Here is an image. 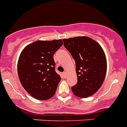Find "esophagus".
<instances>
[{
    "label": "esophagus",
    "instance_id": "obj_1",
    "mask_svg": "<svg viewBox=\"0 0 127 127\" xmlns=\"http://www.w3.org/2000/svg\"><path fill=\"white\" fill-rule=\"evenodd\" d=\"M66 71H64V72H63V75L64 76H66Z\"/></svg>",
    "mask_w": 127,
    "mask_h": 127
}]
</instances>
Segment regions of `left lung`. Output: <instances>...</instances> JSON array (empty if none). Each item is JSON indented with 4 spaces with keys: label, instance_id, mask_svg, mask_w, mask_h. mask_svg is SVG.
Listing matches in <instances>:
<instances>
[{
    "label": "left lung",
    "instance_id": "1",
    "mask_svg": "<svg viewBox=\"0 0 127 127\" xmlns=\"http://www.w3.org/2000/svg\"><path fill=\"white\" fill-rule=\"evenodd\" d=\"M63 41L76 63L78 82L71 87L73 94L80 98L91 96L100 88L106 73V59L102 48L87 36H76Z\"/></svg>",
    "mask_w": 127,
    "mask_h": 127
}]
</instances>
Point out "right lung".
<instances>
[{
    "instance_id": "1",
    "label": "right lung",
    "mask_w": 127,
    "mask_h": 127,
    "mask_svg": "<svg viewBox=\"0 0 127 127\" xmlns=\"http://www.w3.org/2000/svg\"><path fill=\"white\" fill-rule=\"evenodd\" d=\"M62 40L36 41L23 50L18 62V73L24 89L35 99L48 100L56 93L61 78L55 71L54 53Z\"/></svg>"
}]
</instances>
